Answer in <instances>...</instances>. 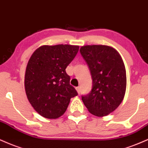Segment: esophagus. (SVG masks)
Listing matches in <instances>:
<instances>
[{
  "label": "esophagus",
  "mask_w": 148,
  "mask_h": 148,
  "mask_svg": "<svg viewBox=\"0 0 148 148\" xmlns=\"http://www.w3.org/2000/svg\"><path fill=\"white\" fill-rule=\"evenodd\" d=\"M75 88H76V90H77V93H80V87H79V86H77V87H76Z\"/></svg>",
  "instance_id": "esophagus-1"
}]
</instances>
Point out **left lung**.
<instances>
[{
  "mask_svg": "<svg viewBox=\"0 0 148 148\" xmlns=\"http://www.w3.org/2000/svg\"><path fill=\"white\" fill-rule=\"evenodd\" d=\"M79 51L93 79L91 92L82 95V100L91 114L108 115L125 94L126 71L122 58L114 48L102 45L82 46Z\"/></svg>",
  "mask_w": 148,
  "mask_h": 148,
  "instance_id": "8db88e82",
  "label": "left lung"
}]
</instances>
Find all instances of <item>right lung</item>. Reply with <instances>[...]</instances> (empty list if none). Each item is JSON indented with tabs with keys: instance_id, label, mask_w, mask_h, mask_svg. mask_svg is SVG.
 I'll return each instance as SVG.
<instances>
[{
	"instance_id": "obj_1",
	"label": "right lung",
	"mask_w": 148,
	"mask_h": 148,
	"mask_svg": "<svg viewBox=\"0 0 148 148\" xmlns=\"http://www.w3.org/2000/svg\"><path fill=\"white\" fill-rule=\"evenodd\" d=\"M78 50L77 46H43L29 58L25 75V93L33 108L43 117H60L71 98L77 95L66 69Z\"/></svg>"
}]
</instances>
